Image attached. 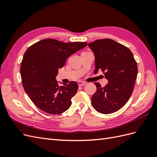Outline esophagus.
Listing matches in <instances>:
<instances>
[{"label": "esophagus", "instance_id": "34e87169", "mask_svg": "<svg viewBox=\"0 0 157 157\" xmlns=\"http://www.w3.org/2000/svg\"><path fill=\"white\" fill-rule=\"evenodd\" d=\"M86 82H84V81H78V84L80 86H84V85H85L86 84Z\"/></svg>", "mask_w": 157, "mask_h": 157}]
</instances>
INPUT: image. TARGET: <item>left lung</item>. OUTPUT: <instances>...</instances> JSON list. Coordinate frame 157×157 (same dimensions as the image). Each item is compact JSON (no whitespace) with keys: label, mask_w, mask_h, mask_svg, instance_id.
<instances>
[{"label":"left lung","mask_w":157,"mask_h":157,"mask_svg":"<svg viewBox=\"0 0 157 157\" xmlns=\"http://www.w3.org/2000/svg\"><path fill=\"white\" fill-rule=\"evenodd\" d=\"M95 56L94 73L102 71L108 80L105 86L94 82L97 90L92 104L102 114L119 110L130 98L137 75V65L132 52L112 39H99L88 44Z\"/></svg>","instance_id":"obj_1"}]
</instances>
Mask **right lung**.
I'll list each match as a JSON object with an SVG mask.
<instances>
[{
    "mask_svg": "<svg viewBox=\"0 0 157 157\" xmlns=\"http://www.w3.org/2000/svg\"><path fill=\"white\" fill-rule=\"evenodd\" d=\"M87 44L86 42H62L46 39L26 50L20 67L23 86L40 110L59 115L71 107V99L77 92L78 84L71 81L59 86L56 77L69 57Z\"/></svg>",
    "mask_w": 157,
    "mask_h": 157,
    "instance_id": "1",
    "label": "right lung"
}]
</instances>
